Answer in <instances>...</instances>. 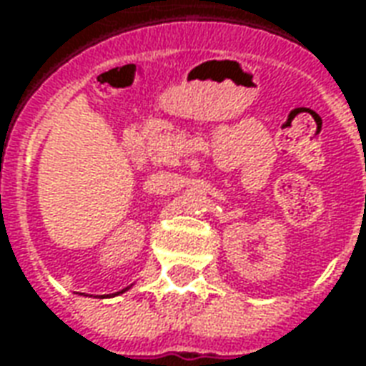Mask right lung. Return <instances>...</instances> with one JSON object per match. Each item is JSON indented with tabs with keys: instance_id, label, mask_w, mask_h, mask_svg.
Here are the masks:
<instances>
[{
	"instance_id": "right-lung-1",
	"label": "right lung",
	"mask_w": 366,
	"mask_h": 366,
	"mask_svg": "<svg viewBox=\"0 0 366 366\" xmlns=\"http://www.w3.org/2000/svg\"><path fill=\"white\" fill-rule=\"evenodd\" d=\"M125 290H129V288H125ZM125 290H121V292H117V294H123V292H125Z\"/></svg>"
}]
</instances>
